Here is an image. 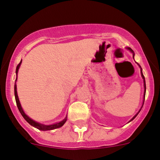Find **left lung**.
I'll list each match as a JSON object with an SVG mask.
<instances>
[{
	"instance_id": "1",
	"label": "left lung",
	"mask_w": 160,
	"mask_h": 160,
	"mask_svg": "<svg viewBox=\"0 0 160 160\" xmlns=\"http://www.w3.org/2000/svg\"><path fill=\"white\" fill-rule=\"evenodd\" d=\"M127 49H128V50L129 51V52H132V56H133V58H134V55H135V53H134V52H133V51H132V48H129V47H127ZM137 64H138V67H140V69H141V74H142V78H143V80H144V100H143V104H142V106H143V105H144V97H145V93H146V84H145V79H144V76L143 73H142V67H141V66H140L139 64H138V63H137ZM142 108H140V110H139V111H138V113H137V114H136V115H135V116H134V117H133V118H132V119H131V120H130V121H129V122L132 121V120H133V119H134V118H136L137 115H138V113H139V112H140V111H141V109H142Z\"/></svg>"
}]
</instances>
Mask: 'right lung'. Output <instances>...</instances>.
<instances>
[{
	"mask_svg": "<svg viewBox=\"0 0 160 160\" xmlns=\"http://www.w3.org/2000/svg\"><path fill=\"white\" fill-rule=\"evenodd\" d=\"M21 63H22V61H20V63H18V66L16 67V82H15V86H14V92H15V98H16V105L17 107H18V110H19L21 114L22 115V117L24 118L26 121L28 122L29 124H31L32 127H35V128L39 129V130H42V131H47V130H52V129H57V128H60L63 126L64 123H66L67 120V116H66V118L63 121L58 122V123H53V124H50V125H45L42 124V123H38V122L33 121V119H31V118H29L28 116L24 113V112L22 109V106H21L20 102H19V99H18V94H17V86H16V81H17V76H18V69H19Z\"/></svg>",
	"mask_w": 160,
	"mask_h": 160,
	"instance_id": "add662e5",
	"label": "right lung"
}]
</instances>
